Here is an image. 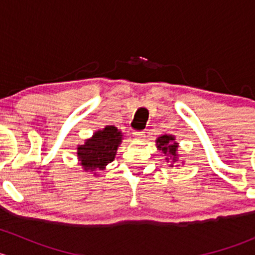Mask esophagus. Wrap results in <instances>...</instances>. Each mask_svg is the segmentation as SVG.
<instances>
[{"mask_svg": "<svg viewBox=\"0 0 255 255\" xmlns=\"http://www.w3.org/2000/svg\"><path fill=\"white\" fill-rule=\"evenodd\" d=\"M133 135H134L135 139L143 140V138L145 137V133H144L143 130H134V132H133Z\"/></svg>", "mask_w": 255, "mask_h": 255, "instance_id": "1", "label": "esophagus"}]
</instances>
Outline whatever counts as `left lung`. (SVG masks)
<instances>
[{
    "instance_id": "obj_1",
    "label": "left lung",
    "mask_w": 255,
    "mask_h": 255,
    "mask_svg": "<svg viewBox=\"0 0 255 255\" xmlns=\"http://www.w3.org/2000/svg\"><path fill=\"white\" fill-rule=\"evenodd\" d=\"M177 144L179 143L175 142V138L173 135L164 134L158 137V139H156V148L168 156L166 160H171L173 163H176L177 158H179V155H177Z\"/></svg>"
}]
</instances>
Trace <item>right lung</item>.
Returning <instances> with one entry per match:
<instances>
[{
  "label": "right lung",
  "instance_id": "add662e5",
  "mask_svg": "<svg viewBox=\"0 0 255 255\" xmlns=\"http://www.w3.org/2000/svg\"><path fill=\"white\" fill-rule=\"evenodd\" d=\"M122 142V133L115 126H106L78 146V158L85 171L104 170L115 159Z\"/></svg>",
  "mask_w": 255,
  "mask_h": 255
}]
</instances>
